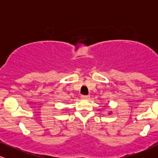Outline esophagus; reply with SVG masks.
<instances>
[{"label": "esophagus", "instance_id": "esophagus-1", "mask_svg": "<svg viewBox=\"0 0 158 158\" xmlns=\"http://www.w3.org/2000/svg\"><path fill=\"white\" fill-rule=\"evenodd\" d=\"M89 97H90L89 95H82L81 97V98L82 99H89Z\"/></svg>", "mask_w": 158, "mask_h": 158}]
</instances>
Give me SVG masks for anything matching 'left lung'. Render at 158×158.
<instances>
[{"label":"left lung","instance_id":"obj_1","mask_svg":"<svg viewBox=\"0 0 158 158\" xmlns=\"http://www.w3.org/2000/svg\"><path fill=\"white\" fill-rule=\"evenodd\" d=\"M112 114V111H110V113H108V114Z\"/></svg>","mask_w":158,"mask_h":158}]
</instances>
